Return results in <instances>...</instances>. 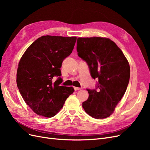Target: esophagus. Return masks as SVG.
Wrapping results in <instances>:
<instances>
[{"mask_svg": "<svg viewBox=\"0 0 150 150\" xmlns=\"http://www.w3.org/2000/svg\"><path fill=\"white\" fill-rule=\"evenodd\" d=\"M74 90H75V91H78V90H80V89H81L80 88H77V87H74Z\"/></svg>", "mask_w": 150, "mask_h": 150, "instance_id": "obj_1", "label": "esophagus"}]
</instances>
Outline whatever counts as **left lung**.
Returning a JSON list of instances; mask_svg holds the SVG:
<instances>
[{
    "instance_id": "left-lung-1",
    "label": "left lung",
    "mask_w": 150,
    "mask_h": 150,
    "mask_svg": "<svg viewBox=\"0 0 150 150\" xmlns=\"http://www.w3.org/2000/svg\"><path fill=\"white\" fill-rule=\"evenodd\" d=\"M78 55L86 62L96 88L87 89L89 98L83 103L86 112L96 119L110 116L126 92L130 77L128 60L117 45L108 38H79Z\"/></svg>"
}]
</instances>
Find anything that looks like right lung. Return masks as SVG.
<instances>
[{
    "mask_svg": "<svg viewBox=\"0 0 150 150\" xmlns=\"http://www.w3.org/2000/svg\"><path fill=\"white\" fill-rule=\"evenodd\" d=\"M76 37L42 36L22 56L17 72V85L22 98L36 114L55 116L63 107L72 87L62 83L60 68L74 49ZM54 76L60 77L53 82Z\"/></svg>",
    "mask_w": 150,
    "mask_h": 150,
    "instance_id": "obj_1",
    "label": "right lung"
}]
</instances>
